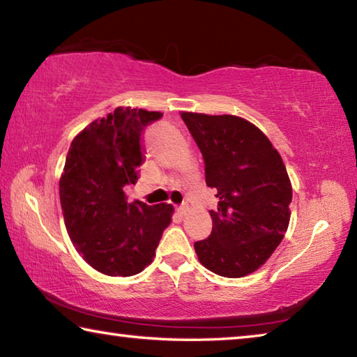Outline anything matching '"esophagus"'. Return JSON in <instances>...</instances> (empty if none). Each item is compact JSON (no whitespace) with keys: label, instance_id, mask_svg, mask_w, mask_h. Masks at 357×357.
<instances>
[{"label":"esophagus","instance_id":"1","mask_svg":"<svg viewBox=\"0 0 357 357\" xmlns=\"http://www.w3.org/2000/svg\"><path fill=\"white\" fill-rule=\"evenodd\" d=\"M185 211H187V206H185V204H183V206H178V208H176V213H178V214H181V215H184V214H185Z\"/></svg>","mask_w":357,"mask_h":357}]
</instances>
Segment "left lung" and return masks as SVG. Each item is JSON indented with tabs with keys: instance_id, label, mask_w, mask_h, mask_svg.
<instances>
[{
	"instance_id": "left-lung-1",
	"label": "left lung",
	"mask_w": 357,
	"mask_h": 357,
	"mask_svg": "<svg viewBox=\"0 0 357 357\" xmlns=\"http://www.w3.org/2000/svg\"><path fill=\"white\" fill-rule=\"evenodd\" d=\"M200 148L206 185L217 190L213 231L197 241V257L214 274L238 279L273 255L289 223L293 198L285 164L257 126L233 114L183 112Z\"/></svg>"
}]
</instances>
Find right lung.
<instances>
[{
    "label": "right lung",
    "instance_id": "right-lung-1",
    "mask_svg": "<svg viewBox=\"0 0 357 357\" xmlns=\"http://www.w3.org/2000/svg\"><path fill=\"white\" fill-rule=\"evenodd\" d=\"M160 112L118 107L93 121L70 143L59 179L66 228L91 268L112 277L135 275L153 263L173 206L128 203L143 164L142 134Z\"/></svg>",
    "mask_w": 357,
    "mask_h": 357
}]
</instances>
